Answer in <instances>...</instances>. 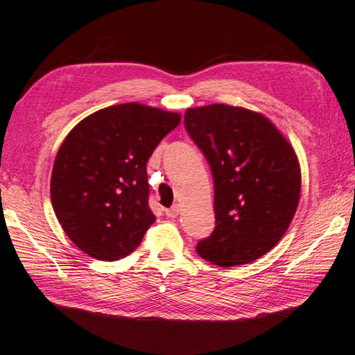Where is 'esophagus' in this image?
I'll use <instances>...</instances> for the list:
<instances>
[{
    "label": "esophagus",
    "instance_id": "obj_1",
    "mask_svg": "<svg viewBox=\"0 0 355 355\" xmlns=\"http://www.w3.org/2000/svg\"><path fill=\"white\" fill-rule=\"evenodd\" d=\"M164 213H166V216L168 218H171V219H174V218H177L178 215H180V205H172V207H169V209H166L164 210Z\"/></svg>",
    "mask_w": 355,
    "mask_h": 355
}]
</instances>
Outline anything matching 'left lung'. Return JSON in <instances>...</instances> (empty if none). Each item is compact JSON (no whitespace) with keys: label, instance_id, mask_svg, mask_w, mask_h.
<instances>
[{"label":"left lung","instance_id":"1","mask_svg":"<svg viewBox=\"0 0 355 355\" xmlns=\"http://www.w3.org/2000/svg\"><path fill=\"white\" fill-rule=\"evenodd\" d=\"M184 127L215 183L216 227L196 252L220 268L260 259L282 241L298 207L293 146L265 114L228 104L187 109Z\"/></svg>","mask_w":355,"mask_h":355}]
</instances>
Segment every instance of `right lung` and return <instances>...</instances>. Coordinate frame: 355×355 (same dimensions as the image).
Returning <instances> with one entry per match:
<instances>
[{
  "instance_id": "1",
  "label": "right lung",
  "mask_w": 355,
  "mask_h": 355,
  "mask_svg": "<svg viewBox=\"0 0 355 355\" xmlns=\"http://www.w3.org/2000/svg\"><path fill=\"white\" fill-rule=\"evenodd\" d=\"M181 114L127 103L80 121L57 151L51 202L63 232L96 260L127 257L155 220L146 163Z\"/></svg>"
}]
</instances>
